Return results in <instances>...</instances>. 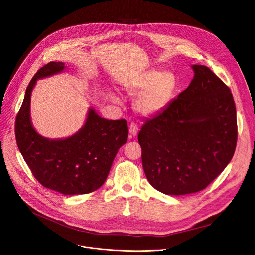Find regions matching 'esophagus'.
<instances>
[{
	"label": "esophagus",
	"instance_id": "34e87169",
	"mask_svg": "<svg viewBox=\"0 0 255 255\" xmlns=\"http://www.w3.org/2000/svg\"><path fill=\"white\" fill-rule=\"evenodd\" d=\"M129 132H130V135L135 137L137 136L138 132H139V128H138V125L136 122H131L130 125H129Z\"/></svg>",
	"mask_w": 255,
	"mask_h": 255
}]
</instances>
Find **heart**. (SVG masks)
<instances>
[{
  "mask_svg": "<svg viewBox=\"0 0 255 255\" xmlns=\"http://www.w3.org/2000/svg\"><path fill=\"white\" fill-rule=\"evenodd\" d=\"M178 87L174 73L151 70L129 87L132 94H141L135 100V109L143 115H154L169 105Z\"/></svg>",
  "mask_w": 255,
  "mask_h": 255,
  "instance_id": "b5f03b06",
  "label": "heart"
}]
</instances>
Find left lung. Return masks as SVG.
I'll list each match as a JSON object with an SVG mask.
<instances>
[{"label": "left lung", "mask_w": 255, "mask_h": 255, "mask_svg": "<svg viewBox=\"0 0 255 255\" xmlns=\"http://www.w3.org/2000/svg\"><path fill=\"white\" fill-rule=\"evenodd\" d=\"M189 87L138 135L149 184L172 196L205 189L231 161L238 140L236 106L229 87L204 65H192Z\"/></svg>", "instance_id": "1"}]
</instances>
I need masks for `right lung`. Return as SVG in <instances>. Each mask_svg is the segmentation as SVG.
<instances>
[{
    "label": "right lung",
    "mask_w": 255,
    "mask_h": 255,
    "mask_svg": "<svg viewBox=\"0 0 255 255\" xmlns=\"http://www.w3.org/2000/svg\"><path fill=\"white\" fill-rule=\"evenodd\" d=\"M64 68L52 61L31 79L15 118L17 146L36 180L45 188L63 195H85L98 190L106 181L114 157L128 139L125 119L109 120L90 109L83 128L64 140L40 136L30 120V97L37 79Z\"/></svg>",
    "instance_id": "obj_1"
}]
</instances>
